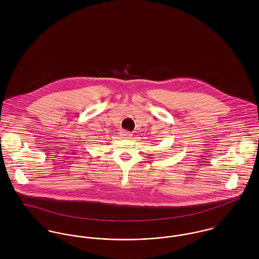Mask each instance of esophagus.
Masks as SVG:
<instances>
[{
    "mask_svg": "<svg viewBox=\"0 0 259 259\" xmlns=\"http://www.w3.org/2000/svg\"><path fill=\"white\" fill-rule=\"evenodd\" d=\"M120 136L122 139H125V140H131L133 138V134L130 132H126V131H122Z\"/></svg>",
    "mask_w": 259,
    "mask_h": 259,
    "instance_id": "esophagus-1",
    "label": "esophagus"
}]
</instances>
